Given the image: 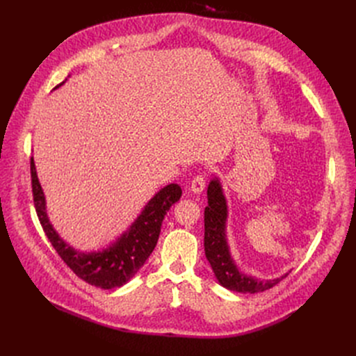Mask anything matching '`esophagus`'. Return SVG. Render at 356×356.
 <instances>
[{
    "mask_svg": "<svg viewBox=\"0 0 356 356\" xmlns=\"http://www.w3.org/2000/svg\"><path fill=\"white\" fill-rule=\"evenodd\" d=\"M204 184H207V177L202 176V175H199V176H196V177L192 180L191 191H192L193 193L199 195V193H202V192H203V189H204Z\"/></svg>",
    "mask_w": 356,
    "mask_h": 356,
    "instance_id": "1",
    "label": "esophagus"
}]
</instances>
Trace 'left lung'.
I'll return each mask as SVG.
<instances>
[{"label": "left lung", "mask_w": 356, "mask_h": 356, "mask_svg": "<svg viewBox=\"0 0 356 356\" xmlns=\"http://www.w3.org/2000/svg\"><path fill=\"white\" fill-rule=\"evenodd\" d=\"M228 204L222 184L215 176L208 186V207L204 208V254L220 286L236 293H259L274 287L284 275L261 280L242 273L231 255L227 238Z\"/></svg>", "instance_id": "8db88e82"}]
</instances>
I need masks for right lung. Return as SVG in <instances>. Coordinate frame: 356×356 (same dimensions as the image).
Listing matches in <instances>:
<instances>
[{
	"label": "right lung",
	"instance_id": "add662e5",
	"mask_svg": "<svg viewBox=\"0 0 356 356\" xmlns=\"http://www.w3.org/2000/svg\"><path fill=\"white\" fill-rule=\"evenodd\" d=\"M62 85L63 82L56 88ZM30 170L35 212L53 248L60 255L66 266L83 282L104 290L121 287L138 273L157 245L164 216L172 208V204L179 202L181 196L179 184L172 183L164 186L148 200L138 218L120 238L115 239V242L99 251L82 252L65 242L50 223L46 197L39 177H37L33 157L30 161Z\"/></svg>",
	"mask_w": 356,
	"mask_h": 356
}]
</instances>
